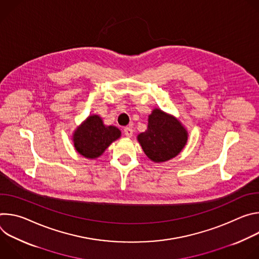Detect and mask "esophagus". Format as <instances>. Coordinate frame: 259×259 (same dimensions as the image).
<instances>
[{
  "label": "esophagus",
  "mask_w": 259,
  "mask_h": 259,
  "mask_svg": "<svg viewBox=\"0 0 259 259\" xmlns=\"http://www.w3.org/2000/svg\"><path fill=\"white\" fill-rule=\"evenodd\" d=\"M124 134L127 136V137H132L133 135V129L130 128V127H126L124 129Z\"/></svg>",
  "instance_id": "esophagus-1"
}]
</instances>
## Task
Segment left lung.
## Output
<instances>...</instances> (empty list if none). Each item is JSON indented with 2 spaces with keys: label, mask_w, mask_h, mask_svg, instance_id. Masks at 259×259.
Returning a JSON list of instances; mask_svg holds the SVG:
<instances>
[{
  "label": "left lung",
  "mask_w": 259,
  "mask_h": 259,
  "mask_svg": "<svg viewBox=\"0 0 259 259\" xmlns=\"http://www.w3.org/2000/svg\"><path fill=\"white\" fill-rule=\"evenodd\" d=\"M147 121V129L137 135L146 157L155 163H163L176 157L189 138V133L181 122L157 107L149 115Z\"/></svg>",
  "instance_id": "left-lung-1"
}]
</instances>
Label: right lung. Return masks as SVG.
Instances as JSON below:
<instances>
[{"mask_svg":"<svg viewBox=\"0 0 259 259\" xmlns=\"http://www.w3.org/2000/svg\"><path fill=\"white\" fill-rule=\"evenodd\" d=\"M120 137V129L104 125L98 115H90L73 131L71 138L73 146L81 156L87 159H97Z\"/></svg>","mask_w":259,"mask_h":259,"instance_id":"add662e5","label":"right lung"}]
</instances>
